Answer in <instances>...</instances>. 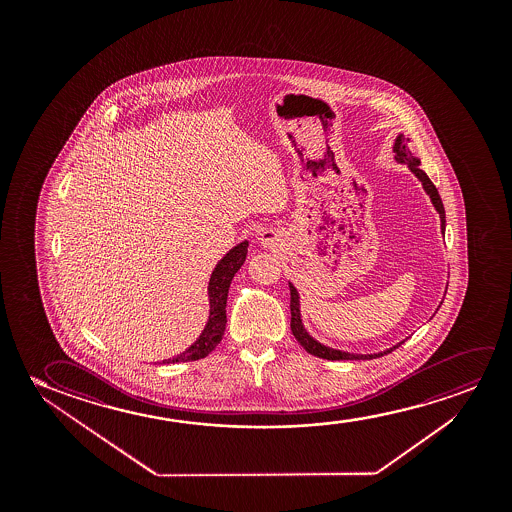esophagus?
<instances>
[{"mask_svg": "<svg viewBox=\"0 0 512 512\" xmlns=\"http://www.w3.org/2000/svg\"><path fill=\"white\" fill-rule=\"evenodd\" d=\"M260 246L262 248H266V250H273L276 246L280 245V238H278V234L274 231H266L260 234Z\"/></svg>", "mask_w": 512, "mask_h": 512, "instance_id": "esophagus-1", "label": "esophagus"}]
</instances>
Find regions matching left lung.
<instances>
[{
    "label": "left lung",
    "instance_id": "obj_1",
    "mask_svg": "<svg viewBox=\"0 0 512 512\" xmlns=\"http://www.w3.org/2000/svg\"><path fill=\"white\" fill-rule=\"evenodd\" d=\"M406 141L404 134L397 136L395 145H393L395 159L402 162V164H407V168L411 169L414 176L420 180L423 189H425V192H427L430 199H432V204H434L435 210H437L439 217H441V229L442 232H444V229H446V211H444V206H442L441 196H439V192L435 189L432 180L428 178L427 173H425L423 169H420V159L414 157V155L409 152ZM288 285H290V313H292L290 329H292V334H294L295 339L301 343L302 348L308 351V353H311V355H315V357L318 358H325V360H372V358L383 357L386 353H392L393 350L399 348L400 344L404 343V341H402V343L395 344L390 350L374 353V355H355V353L334 350V348H329V346H325V344L318 343L316 339L309 336L308 330L304 329V325H302L301 302H299L297 288H295L292 283H288Z\"/></svg>",
    "mask_w": 512,
    "mask_h": 512
}]
</instances>
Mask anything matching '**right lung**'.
I'll use <instances>...</instances> for the list:
<instances>
[{
  "label": "right lung",
  "mask_w": 512,
  "mask_h": 512,
  "mask_svg": "<svg viewBox=\"0 0 512 512\" xmlns=\"http://www.w3.org/2000/svg\"><path fill=\"white\" fill-rule=\"evenodd\" d=\"M246 253H248V241L239 243L232 250L225 253L224 259L218 262L217 267L211 273L210 283H208V297H210V316L204 327L201 336L197 337L196 343L190 344L187 350L176 355V357L162 360V364H175V362H190V360H199L208 353L217 348V344L222 341L224 336L225 306H227V294L231 287L234 274L238 273L239 267L245 264Z\"/></svg>",
  "instance_id": "obj_1"
}]
</instances>
